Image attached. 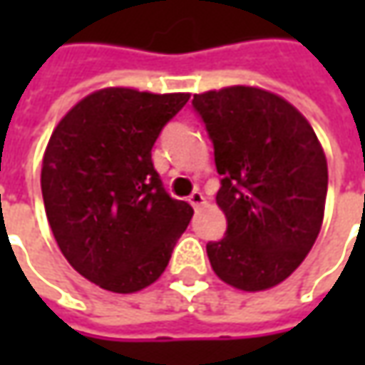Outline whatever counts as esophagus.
Masks as SVG:
<instances>
[{
    "label": "esophagus",
    "instance_id": "34e87169",
    "mask_svg": "<svg viewBox=\"0 0 365 365\" xmlns=\"http://www.w3.org/2000/svg\"><path fill=\"white\" fill-rule=\"evenodd\" d=\"M189 203L192 207H201V205H205V195L201 190H192L189 195Z\"/></svg>",
    "mask_w": 365,
    "mask_h": 365
}]
</instances>
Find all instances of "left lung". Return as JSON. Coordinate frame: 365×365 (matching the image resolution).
Listing matches in <instances>:
<instances>
[{"label":"left lung","instance_id":"left-lung-1","mask_svg":"<svg viewBox=\"0 0 365 365\" xmlns=\"http://www.w3.org/2000/svg\"><path fill=\"white\" fill-rule=\"evenodd\" d=\"M221 175L223 240L207 244L211 268L232 287L266 290L294 272L321 232L327 160L311 123L282 97L227 87L192 97Z\"/></svg>","mask_w":365,"mask_h":365}]
</instances>
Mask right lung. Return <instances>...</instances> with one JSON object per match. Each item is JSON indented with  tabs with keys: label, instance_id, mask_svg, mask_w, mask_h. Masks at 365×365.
Returning a JSON list of instances; mask_svg holds the SVG:
<instances>
[{
	"label": "right lung",
	"instance_id": "right-lung-1",
	"mask_svg": "<svg viewBox=\"0 0 365 365\" xmlns=\"http://www.w3.org/2000/svg\"><path fill=\"white\" fill-rule=\"evenodd\" d=\"M187 101L189 93L109 87L78 101L50 135L40 176L50 230L68 264L106 290L156 282L192 217L152 164L162 128Z\"/></svg>",
	"mask_w": 365,
	"mask_h": 365
}]
</instances>
